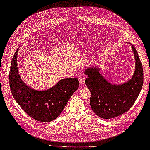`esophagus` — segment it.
<instances>
[{
    "mask_svg": "<svg viewBox=\"0 0 150 150\" xmlns=\"http://www.w3.org/2000/svg\"><path fill=\"white\" fill-rule=\"evenodd\" d=\"M84 82H85V79L83 77H80L79 78V83L81 85H83L84 84Z\"/></svg>",
    "mask_w": 150,
    "mask_h": 150,
    "instance_id": "1",
    "label": "esophagus"
}]
</instances>
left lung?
<instances>
[{
    "label": "left lung",
    "instance_id": "1",
    "mask_svg": "<svg viewBox=\"0 0 150 150\" xmlns=\"http://www.w3.org/2000/svg\"><path fill=\"white\" fill-rule=\"evenodd\" d=\"M131 45L136 67L132 78L125 83H109L100 73L98 67H89L85 70L84 74L88 76L85 83L91 93V107L95 114L102 119H112L128 111L134 103L142 88V64L134 46Z\"/></svg>",
    "mask_w": 150,
    "mask_h": 150
}]
</instances>
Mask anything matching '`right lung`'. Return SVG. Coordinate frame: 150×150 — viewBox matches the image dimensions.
Here are the masks:
<instances>
[{
	"label": "right lung",
	"mask_w": 150,
	"mask_h": 150,
	"mask_svg": "<svg viewBox=\"0 0 150 150\" xmlns=\"http://www.w3.org/2000/svg\"><path fill=\"white\" fill-rule=\"evenodd\" d=\"M12 59L10 87L16 101L30 117L41 122H51L59 116L79 86L77 78L61 79L50 89L38 91L23 82L18 68V52Z\"/></svg>",
	"instance_id": "obj_1"
}]
</instances>
